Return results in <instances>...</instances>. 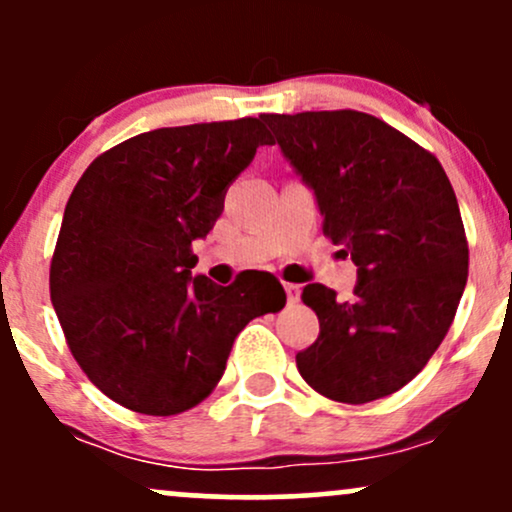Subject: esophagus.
<instances>
[{"instance_id":"obj_1","label":"esophagus","mask_w":512,"mask_h":512,"mask_svg":"<svg viewBox=\"0 0 512 512\" xmlns=\"http://www.w3.org/2000/svg\"><path fill=\"white\" fill-rule=\"evenodd\" d=\"M284 291H286V298H289V303H298V301H301V286H296V284H284Z\"/></svg>"}]
</instances>
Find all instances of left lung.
Listing matches in <instances>:
<instances>
[{"instance_id": "1", "label": "left lung", "mask_w": 512, "mask_h": 512, "mask_svg": "<svg viewBox=\"0 0 512 512\" xmlns=\"http://www.w3.org/2000/svg\"><path fill=\"white\" fill-rule=\"evenodd\" d=\"M313 190L322 231L358 267L354 301L303 289L320 337L296 354L320 395L366 404L404 387L448 334L467 284L469 248L438 158L358 110L262 115Z\"/></svg>"}]
</instances>
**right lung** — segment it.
<instances>
[{"label": "right lung", "instance_id": "add662e5", "mask_svg": "<svg viewBox=\"0 0 512 512\" xmlns=\"http://www.w3.org/2000/svg\"><path fill=\"white\" fill-rule=\"evenodd\" d=\"M272 137L257 117L163 127L105 151L76 182L50 264V298L72 356L122 407L170 416L226 370L252 317L279 313L267 272L219 286L192 274L231 182Z\"/></svg>", "mask_w": 512, "mask_h": 512}]
</instances>
